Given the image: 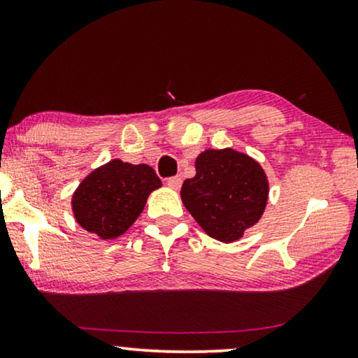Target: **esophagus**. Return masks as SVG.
Masks as SVG:
<instances>
[{"label": "esophagus", "mask_w": 358, "mask_h": 358, "mask_svg": "<svg viewBox=\"0 0 358 358\" xmlns=\"http://www.w3.org/2000/svg\"><path fill=\"white\" fill-rule=\"evenodd\" d=\"M180 185H182V179H180L179 176H176V178H169V179H168V187L174 189V190H179Z\"/></svg>", "instance_id": "34e87169"}]
</instances>
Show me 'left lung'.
I'll use <instances>...</instances> for the list:
<instances>
[{"label":"left lung","mask_w":358,"mask_h":358,"mask_svg":"<svg viewBox=\"0 0 358 358\" xmlns=\"http://www.w3.org/2000/svg\"><path fill=\"white\" fill-rule=\"evenodd\" d=\"M180 199L210 238L233 243L261 220L268 180L256 159L233 148L205 150L195 159V176L185 179Z\"/></svg>","instance_id":"1"}]
</instances>
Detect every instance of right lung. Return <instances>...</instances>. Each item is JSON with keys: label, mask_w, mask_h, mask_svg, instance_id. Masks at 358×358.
Returning a JSON list of instances; mask_svg holds the SVG:
<instances>
[{"label": "right lung", "mask_w": 358, "mask_h": 358, "mask_svg": "<svg viewBox=\"0 0 358 358\" xmlns=\"http://www.w3.org/2000/svg\"><path fill=\"white\" fill-rule=\"evenodd\" d=\"M161 180L148 164L112 159L86 176L73 192L71 208L81 228L101 239L124 234L143 212Z\"/></svg>", "instance_id": "obj_1"}]
</instances>
